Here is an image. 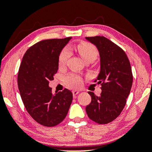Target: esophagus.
<instances>
[{"mask_svg":"<svg viewBox=\"0 0 152 152\" xmlns=\"http://www.w3.org/2000/svg\"><path fill=\"white\" fill-rule=\"evenodd\" d=\"M79 93H80V91H72V95H73V97H76L77 96V95H78Z\"/></svg>","mask_w":152,"mask_h":152,"instance_id":"1","label":"esophagus"}]
</instances>
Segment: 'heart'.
<instances>
[{
	"label": "heart",
	"mask_w": 152,
	"mask_h": 152,
	"mask_svg": "<svg viewBox=\"0 0 152 152\" xmlns=\"http://www.w3.org/2000/svg\"><path fill=\"white\" fill-rule=\"evenodd\" d=\"M74 48L80 54L85 61H93L98 56V50L94 45L88 42H82L75 45ZM70 55V50L66 47L60 52L58 63L59 66H64ZM65 82L66 84L72 88H79L82 84V78L79 75L72 72L66 76Z\"/></svg>",
	"instance_id": "heart-1"
}]
</instances>
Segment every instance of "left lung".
<instances>
[{
    "mask_svg": "<svg viewBox=\"0 0 152 152\" xmlns=\"http://www.w3.org/2000/svg\"><path fill=\"white\" fill-rule=\"evenodd\" d=\"M96 45L100 55V72L95 82L101 84L100 96L91 91V102L86 107L88 118L97 124L109 123L123 110L133 83L131 64L120 46L102 36L86 37Z\"/></svg>",
    "mask_w": 152,
    "mask_h": 152,
    "instance_id": "obj_1",
    "label": "left lung"
}]
</instances>
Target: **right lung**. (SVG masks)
Segmentation results:
<instances>
[{
	"label": "right lung",
	"mask_w": 152,
	"mask_h": 152,
	"mask_svg": "<svg viewBox=\"0 0 152 152\" xmlns=\"http://www.w3.org/2000/svg\"><path fill=\"white\" fill-rule=\"evenodd\" d=\"M71 37L45 39L29 48L18 72V86L27 111L37 122L55 126L63 121L72 101V93L64 88L55 94L49 82L59 67L60 52Z\"/></svg>",
	"instance_id": "right-lung-1"
}]
</instances>
